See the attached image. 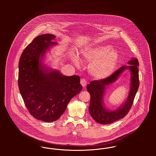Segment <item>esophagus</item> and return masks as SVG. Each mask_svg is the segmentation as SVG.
<instances>
[{
  "mask_svg": "<svg viewBox=\"0 0 156 156\" xmlns=\"http://www.w3.org/2000/svg\"><path fill=\"white\" fill-rule=\"evenodd\" d=\"M80 83H81L82 86L83 87H84L87 85V80H86L85 79H84V78H81V80H80Z\"/></svg>",
  "mask_w": 156,
  "mask_h": 156,
  "instance_id": "1",
  "label": "esophagus"
}]
</instances>
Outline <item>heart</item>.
<instances>
[{"mask_svg":"<svg viewBox=\"0 0 156 156\" xmlns=\"http://www.w3.org/2000/svg\"><path fill=\"white\" fill-rule=\"evenodd\" d=\"M85 61L90 62L89 69L93 76L98 79L109 76L115 70L118 62V52L111 49L110 46L97 45L84 48L81 51ZM75 65L78 64L76 59H73Z\"/></svg>","mask_w":156,"mask_h":156,"instance_id":"b5f03b06","label":"heart"}]
</instances>
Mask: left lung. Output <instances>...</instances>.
I'll use <instances>...</instances> for the list:
<instances>
[{
	"label": "left lung",
	"mask_w": 156,
	"mask_h": 156,
	"mask_svg": "<svg viewBox=\"0 0 156 156\" xmlns=\"http://www.w3.org/2000/svg\"><path fill=\"white\" fill-rule=\"evenodd\" d=\"M128 64H129L128 66H124L120 67L109 76L102 80L91 81L87 85V89L90 95L89 113L97 123L102 125L110 124L124 118L130 111L139 87L137 68L139 64L137 58H133L128 62ZM127 69H129L131 72V89L129 95L126 102L119 109L110 112L104 107L103 102L105 87L117 80L121 73Z\"/></svg>",
	"instance_id": "1"
}]
</instances>
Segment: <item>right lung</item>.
Wrapping results in <instances>:
<instances>
[{
  "label": "right lung",
  "mask_w": 156,
  "mask_h": 156,
  "mask_svg": "<svg viewBox=\"0 0 156 156\" xmlns=\"http://www.w3.org/2000/svg\"><path fill=\"white\" fill-rule=\"evenodd\" d=\"M55 38L51 34L36 37L24 50L19 62L18 85L24 104L34 118L45 122L59 119L82 88L80 76H65L42 65L45 51L57 44Z\"/></svg>",
  "instance_id": "add662e5"
}]
</instances>
